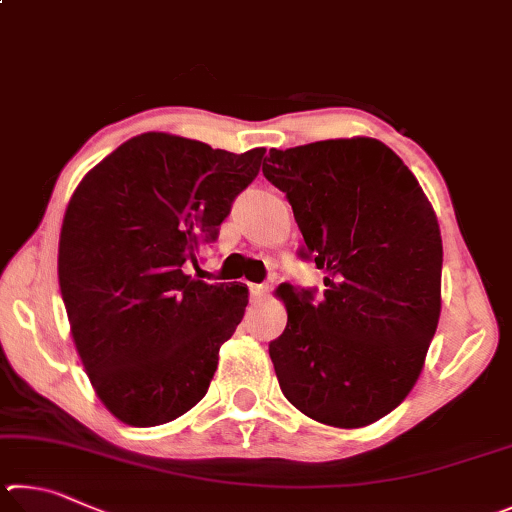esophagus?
I'll list each match as a JSON object with an SVG mask.
<instances>
[{"label": "esophagus", "mask_w": 512, "mask_h": 512, "mask_svg": "<svg viewBox=\"0 0 512 512\" xmlns=\"http://www.w3.org/2000/svg\"><path fill=\"white\" fill-rule=\"evenodd\" d=\"M267 292H270V285H265V283H249V294H251V299H254V301L265 299Z\"/></svg>", "instance_id": "esophagus-1"}]
</instances>
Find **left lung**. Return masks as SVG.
<instances>
[{
    "mask_svg": "<svg viewBox=\"0 0 512 512\" xmlns=\"http://www.w3.org/2000/svg\"><path fill=\"white\" fill-rule=\"evenodd\" d=\"M326 290L283 283L288 326L270 342L283 396L312 420L355 429L396 409L423 369L441 315L443 242L432 204L378 139L270 150Z\"/></svg>",
    "mask_w": 512,
    "mask_h": 512,
    "instance_id": "obj_1",
    "label": "left lung"
}]
</instances>
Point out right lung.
<instances>
[{"instance_id": "1", "label": "right lung", "mask_w": 512, "mask_h": 512, "mask_svg": "<svg viewBox=\"0 0 512 512\" xmlns=\"http://www.w3.org/2000/svg\"><path fill=\"white\" fill-rule=\"evenodd\" d=\"M263 152L146 132L121 143L71 195L60 292L96 396L121 423H170L209 389L220 346L245 315L247 288L186 270L218 240Z\"/></svg>"}]
</instances>
